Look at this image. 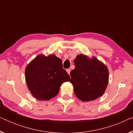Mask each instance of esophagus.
Segmentation results:
<instances>
[{"label":"esophagus","instance_id":"esophagus-1","mask_svg":"<svg viewBox=\"0 0 133 133\" xmlns=\"http://www.w3.org/2000/svg\"><path fill=\"white\" fill-rule=\"evenodd\" d=\"M70 71H71V70H70V69H67V70H66L67 73H68L69 75H70Z\"/></svg>","mask_w":133,"mask_h":133}]
</instances>
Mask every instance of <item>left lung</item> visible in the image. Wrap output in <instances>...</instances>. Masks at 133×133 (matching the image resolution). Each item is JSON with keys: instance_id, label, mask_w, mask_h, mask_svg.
I'll return each mask as SVG.
<instances>
[{"instance_id": "left-lung-1", "label": "left lung", "mask_w": 133, "mask_h": 133, "mask_svg": "<svg viewBox=\"0 0 133 133\" xmlns=\"http://www.w3.org/2000/svg\"><path fill=\"white\" fill-rule=\"evenodd\" d=\"M75 68L70 72V83L78 99L94 101L102 96L109 81L108 67L94 56L78 54L74 61Z\"/></svg>"}]
</instances>
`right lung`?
Returning a JSON list of instances; mask_svg holds the SVG:
<instances>
[{"label": "right lung", "instance_id": "obj_1", "mask_svg": "<svg viewBox=\"0 0 133 133\" xmlns=\"http://www.w3.org/2000/svg\"><path fill=\"white\" fill-rule=\"evenodd\" d=\"M25 74L31 94L40 101H49L55 97L61 85L70 79L63 68L61 59L52 54L36 56L26 65Z\"/></svg>", "mask_w": 133, "mask_h": 133}]
</instances>
